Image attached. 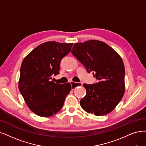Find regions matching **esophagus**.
<instances>
[{"label":"esophagus","mask_w":146,"mask_h":146,"mask_svg":"<svg viewBox=\"0 0 146 146\" xmlns=\"http://www.w3.org/2000/svg\"><path fill=\"white\" fill-rule=\"evenodd\" d=\"M70 84L72 85V89L73 90L75 88H76L78 86H82V83H76V82H70Z\"/></svg>","instance_id":"1"}]
</instances>
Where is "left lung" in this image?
Listing matches in <instances>:
<instances>
[{
  "label": "left lung",
  "mask_w": 146,
  "mask_h": 146,
  "mask_svg": "<svg viewBox=\"0 0 146 146\" xmlns=\"http://www.w3.org/2000/svg\"><path fill=\"white\" fill-rule=\"evenodd\" d=\"M72 53L98 82L84 84L86 95L80 101L88 113L101 116L114 110L125 93V70L121 58L112 47L98 40L74 44Z\"/></svg>",
  "instance_id": "1"
}]
</instances>
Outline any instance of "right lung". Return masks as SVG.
Here are the masks:
<instances>
[{"label":"right lung","mask_w":146,"mask_h":146,"mask_svg":"<svg viewBox=\"0 0 146 146\" xmlns=\"http://www.w3.org/2000/svg\"><path fill=\"white\" fill-rule=\"evenodd\" d=\"M73 43L48 41L41 44L21 63L19 91L29 108L37 115L50 117L60 111L72 90L70 83H55L52 76L59 74L62 59Z\"/></svg>","instance_id":"right-lung-1"}]
</instances>
